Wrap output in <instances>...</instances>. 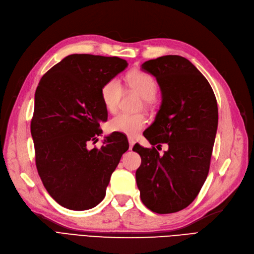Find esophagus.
I'll return each mask as SVG.
<instances>
[{"label":"esophagus","mask_w":254,"mask_h":254,"mask_svg":"<svg viewBox=\"0 0 254 254\" xmlns=\"http://www.w3.org/2000/svg\"><path fill=\"white\" fill-rule=\"evenodd\" d=\"M128 141H129V149H132L133 145H134V140L132 138H128Z\"/></svg>","instance_id":"34e87169"}]
</instances>
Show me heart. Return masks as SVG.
<instances>
[{"mask_svg":"<svg viewBox=\"0 0 254 254\" xmlns=\"http://www.w3.org/2000/svg\"><path fill=\"white\" fill-rule=\"evenodd\" d=\"M129 87L138 93L145 104L153 100L158 91V85L155 78L147 72L134 70L127 74ZM123 95V86L118 78H111L106 81L100 88V98L106 110L115 112L118 110ZM147 124V120L143 114L119 113L109 121V128L112 131L125 133L130 136L138 134Z\"/></svg>","mask_w":254,"mask_h":254,"instance_id":"heart-1","label":"heart"}]
</instances>
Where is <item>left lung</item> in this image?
<instances>
[{
  "label": "left lung",
  "mask_w": 254,
  "mask_h": 254,
  "mask_svg": "<svg viewBox=\"0 0 254 254\" xmlns=\"http://www.w3.org/2000/svg\"><path fill=\"white\" fill-rule=\"evenodd\" d=\"M142 69L156 77L162 104L143 133L152 148L140 144L132 148L142 160L136 185L148 209L172 214L192 203L206 181L218 126L217 100L206 78L183 57L149 60ZM162 142L169 149L159 155L154 145Z\"/></svg>",
  "instance_id": "1"
}]
</instances>
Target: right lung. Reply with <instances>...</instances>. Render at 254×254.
Returning a JSON list of instances; mask_svg holds the SVG:
<instances>
[{
  "instance_id": "1",
  "label": "right lung",
  "mask_w": 254,
  "mask_h": 254,
  "mask_svg": "<svg viewBox=\"0 0 254 254\" xmlns=\"http://www.w3.org/2000/svg\"><path fill=\"white\" fill-rule=\"evenodd\" d=\"M126 67L116 57L71 54L39 81L31 121L35 163L48 193L63 207L85 210L104 200L129 147L113 134L100 148L86 146L98 140L99 122L108 119L100 88Z\"/></svg>"
}]
</instances>
